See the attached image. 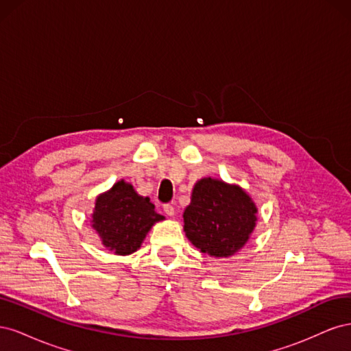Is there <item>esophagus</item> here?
<instances>
[{"instance_id": "esophagus-1", "label": "esophagus", "mask_w": 351, "mask_h": 351, "mask_svg": "<svg viewBox=\"0 0 351 351\" xmlns=\"http://www.w3.org/2000/svg\"><path fill=\"white\" fill-rule=\"evenodd\" d=\"M162 208H164V212H165L168 217H173L174 215V206L171 204H165Z\"/></svg>"}]
</instances>
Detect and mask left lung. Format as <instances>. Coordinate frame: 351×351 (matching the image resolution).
<instances>
[{"instance_id": "left-lung-1", "label": "left lung", "mask_w": 351, "mask_h": 351, "mask_svg": "<svg viewBox=\"0 0 351 351\" xmlns=\"http://www.w3.org/2000/svg\"><path fill=\"white\" fill-rule=\"evenodd\" d=\"M256 206L239 186L202 178L184 210V231L202 253L230 256L244 246L256 226Z\"/></svg>"}]
</instances>
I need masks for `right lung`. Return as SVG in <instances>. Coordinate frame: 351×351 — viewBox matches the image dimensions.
<instances>
[{"label":"right lung","mask_w":351,"mask_h":351,"mask_svg":"<svg viewBox=\"0 0 351 351\" xmlns=\"http://www.w3.org/2000/svg\"><path fill=\"white\" fill-rule=\"evenodd\" d=\"M164 219L155 212L149 197L139 196L123 180L95 204L92 227L98 231L105 247L117 254H130L141 247L147 231Z\"/></svg>","instance_id":"obj_1"}]
</instances>
